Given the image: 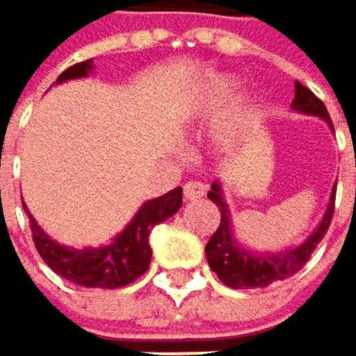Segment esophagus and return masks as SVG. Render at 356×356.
I'll list each match as a JSON object with an SVG mask.
<instances>
[{"label":"esophagus","mask_w":356,"mask_h":356,"mask_svg":"<svg viewBox=\"0 0 356 356\" xmlns=\"http://www.w3.org/2000/svg\"><path fill=\"white\" fill-rule=\"evenodd\" d=\"M204 194H207V188H204L202 184H198V181H188V184L184 186V198H186L188 202L200 200Z\"/></svg>","instance_id":"34e87169"}]
</instances>
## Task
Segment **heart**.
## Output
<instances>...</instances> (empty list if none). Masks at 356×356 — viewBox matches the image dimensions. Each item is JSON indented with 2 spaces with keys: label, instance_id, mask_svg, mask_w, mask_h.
<instances>
[{
  "label": "heart",
  "instance_id": "b5f03b06",
  "mask_svg": "<svg viewBox=\"0 0 356 356\" xmlns=\"http://www.w3.org/2000/svg\"><path fill=\"white\" fill-rule=\"evenodd\" d=\"M234 91H236V83H234V81H219V83H215L213 91L209 93L207 104H209L211 108H215V106L227 102V99L234 95Z\"/></svg>",
  "mask_w": 356,
  "mask_h": 356
}]
</instances>
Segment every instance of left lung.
I'll return each instance as SVG.
<instances>
[{
	"label": "left lung",
	"instance_id": "obj_1",
	"mask_svg": "<svg viewBox=\"0 0 356 356\" xmlns=\"http://www.w3.org/2000/svg\"><path fill=\"white\" fill-rule=\"evenodd\" d=\"M294 85H296V93L292 99V110H296L300 114H309V116H319L330 124V129H334L323 102L311 89L300 85L298 81ZM209 200H213L221 213V223L204 248L211 269L217 273V277L225 286H229L234 290H254V288H267L275 282H284L290 275L298 273L307 265L313 250L317 248V244L323 240V236L330 229V223L334 217L336 188L332 190L327 209H325L319 225L313 229V234L302 244H298L294 248L280 250V252H257L238 242V238L234 234L232 213H229L227 200L223 196V186L219 179L213 181Z\"/></svg>",
	"mask_w": 356,
	"mask_h": 356
}]
</instances>
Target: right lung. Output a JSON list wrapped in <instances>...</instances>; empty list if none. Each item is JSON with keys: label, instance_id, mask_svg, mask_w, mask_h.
I'll list each match as a JSON object with an SVG mask.
<instances>
[{"label": "right lung", "instance_id": "right-lung-1", "mask_svg": "<svg viewBox=\"0 0 356 356\" xmlns=\"http://www.w3.org/2000/svg\"><path fill=\"white\" fill-rule=\"evenodd\" d=\"M93 72V60L79 62L64 70L58 79L56 85L72 81V79H85ZM184 204V190L177 188L170 190L164 196L145 200L135 217L127 223V227L114 236L110 244L104 246H85V248H72L58 244L51 240L35 221V217L29 213L26 204L24 213L29 215L31 232H33V242L45 265L56 271L60 277L83 286V288H104V290H114L129 286L135 282L139 275H143L149 267L152 261V248H149V232L170 219Z\"/></svg>", "mask_w": 356, "mask_h": 356}]
</instances>
